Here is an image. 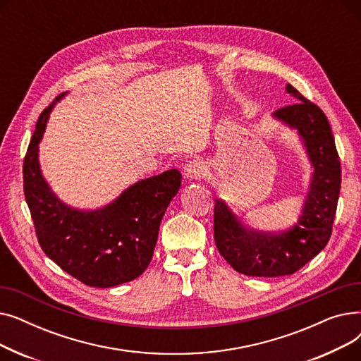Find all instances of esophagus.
Instances as JSON below:
<instances>
[{
    "label": "esophagus",
    "instance_id": "1",
    "mask_svg": "<svg viewBox=\"0 0 361 361\" xmlns=\"http://www.w3.org/2000/svg\"><path fill=\"white\" fill-rule=\"evenodd\" d=\"M183 174L185 178L188 180H197L202 178L204 176V166L200 161L193 159V161H188L184 168H183Z\"/></svg>",
    "mask_w": 361,
    "mask_h": 361
}]
</instances>
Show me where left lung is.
<instances>
[{
  "label": "left lung",
  "instance_id": "1",
  "mask_svg": "<svg viewBox=\"0 0 361 361\" xmlns=\"http://www.w3.org/2000/svg\"><path fill=\"white\" fill-rule=\"evenodd\" d=\"M286 90L300 102L272 114L295 130L313 173L298 221L281 233H260L244 225L222 199L215 200L214 237L221 256L247 276H283L305 267L325 249L341 188V162L328 118L291 85Z\"/></svg>",
  "mask_w": 361,
  "mask_h": 361
}]
</instances>
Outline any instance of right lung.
I'll return each mask as SVG.
<instances>
[{"label":"right lung","instance_id":"right-lung-1","mask_svg":"<svg viewBox=\"0 0 361 361\" xmlns=\"http://www.w3.org/2000/svg\"><path fill=\"white\" fill-rule=\"evenodd\" d=\"M42 111L23 164V188L35 231L45 255L89 287L109 288L140 276L154 256L159 225L178 193L181 174L168 169L140 180L94 211L59 199L42 176L39 143L54 105Z\"/></svg>","mask_w":361,"mask_h":361}]
</instances>
